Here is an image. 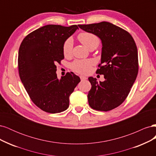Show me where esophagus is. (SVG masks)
<instances>
[{"instance_id":"1","label":"esophagus","mask_w":156,"mask_h":156,"mask_svg":"<svg viewBox=\"0 0 156 156\" xmlns=\"http://www.w3.org/2000/svg\"><path fill=\"white\" fill-rule=\"evenodd\" d=\"M80 79H81V81H84V80H86L87 78L86 77L83 76V75H81V76H80Z\"/></svg>"}]
</instances>
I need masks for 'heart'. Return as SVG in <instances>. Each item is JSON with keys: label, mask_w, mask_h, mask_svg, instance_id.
Returning a JSON list of instances; mask_svg holds the SVG:
<instances>
[{"label": "heart", "mask_w": 156, "mask_h": 156, "mask_svg": "<svg viewBox=\"0 0 156 156\" xmlns=\"http://www.w3.org/2000/svg\"><path fill=\"white\" fill-rule=\"evenodd\" d=\"M78 40L88 49L96 48L100 44V40L94 34L90 32H81L77 36ZM73 41L72 37H68L64 42L62 45L63 54L65 56L72 55ZM95 64L92 59L75 60L71 64V68L74 72L81 74H88L92 71V66Z\"/></svg>", "instance_id": "1"}]
</instances>
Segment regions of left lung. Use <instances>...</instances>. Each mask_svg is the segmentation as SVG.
<instances>
[{"label": "left lung", "instance_id": "left-lung-1", "mask_svg": "<svg viewBox=\"0 0 156 156\" xmlns=\"http://www.w3.org/2000/svg\"><path fill=\"white\" fill-rule=\"evenodd\" d=\"M79 27L96 35L102 42L101 64L96 73L104 75L105 80L98 83L96 78L88 77L92 85L88 94L89 105L96 111L114 109L125 101L137 76L135 42L128 32L108 22Z\"/></svg>", "mask_w": 156, "mask_h": 156}]
</instances>
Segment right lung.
<instances>
[{
    "mask_svg": "<svg viewBox=\"0 0 156 156\" xmlns=\"http://www.w3.org/2000/svg\"><path fill=\"white\" fill-rule=\"evenodd\" d=\"M78 27L48 25L28 34L19 49V74L30 100L40 109L58 113L69 107V98L80 82L73 72L59 80L56 64L64 56L62 45Z\"/></svg>",
    "mask_w": 156,
    "mask_h": 156,
    "instance_id": "obj_1",
    "label": "right lung"
}]
</instances>
